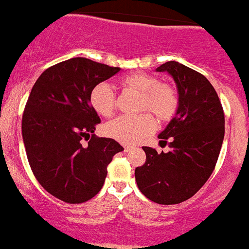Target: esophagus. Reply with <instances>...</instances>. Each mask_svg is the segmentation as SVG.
<instances>
[{
  "instance_id": "34e87169",
  "label": "esophagus",
  "mask_w": 249,
  "mask_h": 249,
  "mask_svg": "<svg viewBox=\"0 0 249 249\" xmlns=\"http://www.w3.org/2000/svg\"><path fill=\"white\" fill-rule=\"evenodd\" d=\"M130 147H128V145H124V152H129L130 151Z\"/></svg>"
}]
</instances>
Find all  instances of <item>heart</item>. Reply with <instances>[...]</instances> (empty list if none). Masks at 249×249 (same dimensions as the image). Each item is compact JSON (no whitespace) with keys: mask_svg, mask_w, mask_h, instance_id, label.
<instances>
[{"mask_svg":"<svg viewBox=\"0 0 249 249\" xmlns=\"http://www.w3.org/2000/svg\"><path fill=\"white\" fill-rule=\"evenodd\" d=\"M124 90L138 93L137 111H149L160 121H169L177 114L179 97L174 87L160 83L156 76L145 72H131L120 79ZM89 104L94 112L110 116L115 108V94L105 83H98L89 93ZM149 112L134 116H119L104 125V134L124 144H134L149 135L156 128V121Z\"/></svg>","mask_w":249,"mask_h":249,"instance_id":"obj_1","label":"heart"}]
</instances>
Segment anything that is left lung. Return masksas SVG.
Masks as SVG:
<instances>
[{
  "label": "left lung",
  "mask_w": 249,
  "mask_h": 249,
  "mask_svg": "<svg viewBox=\"0 0 249 249\" xmlns=\"http://www.w3.org/2000/svg\"><path fill=\"white\" fill-rule=\"evenodd\" d=\"M173 76L179 94L175 116L159 134L169 152L143 147L145 162L135 169L139 191L160 205H177L197 193L211 177L225 133L219 96L206 76L177 61L156 69Z\"/></svg>",
  "instance_id": "8db88e82"
}]
</instances>
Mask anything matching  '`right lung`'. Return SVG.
<instances>
[{
  "label": "right lung",
  "instance_id": "right-lung-1",
  "mask_svg": "<svg viewBox=\"0 0 249 249\" xmlns=\"http://www.w3.org/2000/svg\"><path fill=\"white\" fill-rule=\"evenodd\" d=\"M119 71L74 57L44 70L32 88L21 121L26 156L40 185L66 203L94 197L114 155L124 151L115 139L94 135L101 120L89 104L93 87Z\"/></svg>",
  "mask_w": 249,
  "mask_h": 249
}]
</instances>
